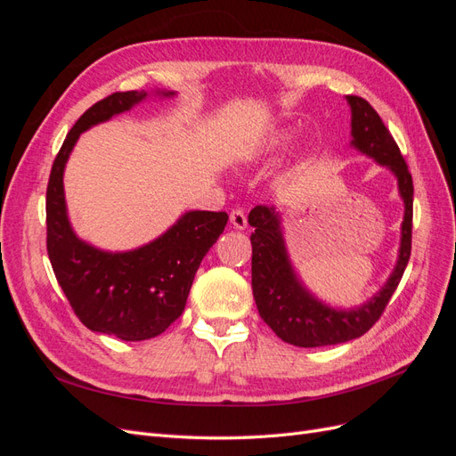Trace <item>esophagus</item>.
Wrapping results in <instances>:
<instances>
[{
    "instance_id": "1",
    "label": "esophagus",
    "mask_w": 456,
    "mask_h": 456,
    "mask_svg": "<svg viewBox=\"0 0 456 456\" xmlns=\"http://www.w3.org/2000/svg\"><path fill=\"white\" fill-rule=\"evenodd\" d=\"M230 223L233 228L238 230H243L247 226V216L243 213V209H240V207H236V209L230 211Z\"/></svg>"
}]
</instances>
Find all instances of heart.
Segmentation results:
<instances>
[{
	"mask_svg": "<svg viewBox=\"0 0 456 456\" xmlns=\"http://www.w3.org/2000/svg\"><path fill=\"white\" fill-rule=\"evenodd\" d=\"M283 139H287V136H283Z\"/></svg>",
	"mask_w": 456,
	"mask_h": 456,
	"instance_id": "b5f03b06",
	"label": "heart"
}]
</instances>
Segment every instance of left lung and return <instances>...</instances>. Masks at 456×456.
Wrapping results in <instances>:
<instances>
[{
  "label": "left lung",
  "mask_w": 456,
  "mask_h": 456,
  "mask_svg": "<svg viewBox=\"0 0 456 456\" xmlns=\"http://www.w3.org/2000/svg\"><path fill=\"white\" fill-rule=\"evenodd\" d=\"M346 99L352 106V144L363 154L375 158L380 165H386L397 176L399 194L405 201L402 249L394 273L375 298L357 310H333L317 302L300 287L285 253L280 216L275 215L273 207L256 205L249 213V224L255 228L251 233V285L256 308L275 335L302 348L330 346L365 335L388 306L411 256L412 176L407 163L377 110L362 96L348 94Z\"/></svg>",
  "instance_id": "left-lung-1"
}]
</instances>
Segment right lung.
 Listing matches in <instances>:
<instances>
[{
	"mask_svg": "<svg viewBox=\"0 0 456 456\" xmlns=\"http://www.w3.org/2000/svg\"><path fill=\"white\" fill-rule=\"evenodd\" d=\"M144 96L112 93L76 121L53 161L45 201L49 260L74 314L87 329L121 340L154 338L184 312L201 260L228 223L224 211H190L161 238L129 253H104L76 238L64 203L66 159L81 133Z\"/></svg>",
	"mask_w": 456,
	"mask_h": 456,
	"instance_id": "1",
	"label": "right lung"
}]
</instances>
